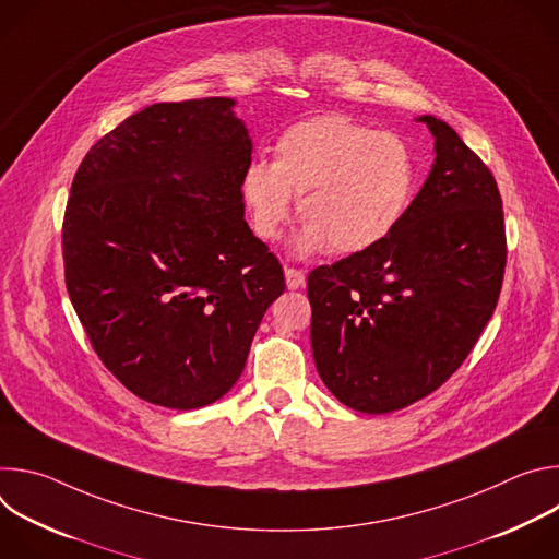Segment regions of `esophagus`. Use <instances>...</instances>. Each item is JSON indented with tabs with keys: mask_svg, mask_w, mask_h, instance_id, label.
<instances>
[{
	"mask_svg": "<svg viewBox=\"0 0 559 559\" xmlns=\"http://www.w3.org/2000/svg\"><path fill=\"white\" fill-rule=\"evenodd\" d=\"M285 283L289 289H298L305 285V272L294 270V267H285Z\"/></svg>",
	"mask_w": 559,
	"mask_h": 559,
	"instance_id": "1",
	"label": "esophagus"
}]
</instances>
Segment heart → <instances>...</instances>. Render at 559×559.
<instances>
[{"mask_svg": "<svg viewBox=\"0 0 559 559\" xmlns=\"http://www.w3.org/2000/svg\"><path fill=\"white\" fill-rule=\"evenodd\" d=\"M416 192L409 145L345 117H313L289 126L274 143V162L254 158L241 175V197L257 236L272 241L298 197L302 225L296 257L330 248L360 254L401 225Z\"/></svg>", "mask_w": 559, "mask_h": 559, "instance_id": "b5f03b06", "label": "heart"}]
</instances>
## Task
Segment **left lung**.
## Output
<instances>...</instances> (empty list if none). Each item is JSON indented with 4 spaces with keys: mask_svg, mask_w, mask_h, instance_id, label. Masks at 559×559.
<instances>
[{
    "mask_svg": "<svg viewBox=\"0 0 559 559\" xmlns=\"http://www.w3.org/2000/svg\"><path fill=\"white\" fill-rule=\"evenodd\" d=\"M431 173L382 243L307 276L318 376L343 405L389 414L436 391L498 305L507 238L498 183L444 121Z\"/></svg>",
    "mask_w": 559,
    "mask_h": 559,
    "instance_id": "1",
    "label": "left lung"
}]
</instances>
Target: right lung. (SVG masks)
<instances>
[{
	"mask_svg": "<svg viewBox=\"0 0 559 559\" xmlns=\"http://www.w3.org/2000/svg\"><path fill=\"white\" fill-rule=\"evenodd\" d=\"M227 97L152 104L99 139L63 216L72 307L143 401L190 412L243 373L283 267L246 221L252 136Z\"/></svg>",
	"mask_w": 559,
	"mask_h": 559,
	"instance_id": "1",
	"label": "right lung"
}]
</instances>
